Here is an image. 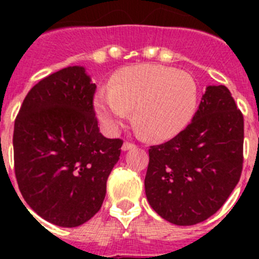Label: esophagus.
I'll use <instances>...</instances> for the list:
<instances>
[{
    "mask_svg": "<svg viewBox=\"0 0 259 259\" xmlns=\"http://www.w3.org/2000/svg\"><path fill=\"white\" fill-rule=\"evenodd\" d=\"M135 144L131 143V141H124V144H123L122 149L123 150H128V149H132V148H135Z\"/></svg>",
    "mask_w": 259,
    "mask_h": 259,
    "instance_id": "obj_1",
    "label": "esophagus"
}]
</instances>
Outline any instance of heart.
Instances as JSON below:
<instances>
[{"instance_id": "b5f03b06", "label": "heart", "mask_w": 259, "mask_h": 259, "mask_svg": "<svg viewBox=\"0 0 259 259\" xmlns=\"http://www.w3.org/2000/svg\"><path fill=\"white\" fill-rule=\"evenodd\" d=\"M198 87L192 75L159 65H136L114 75L110 88L96 97L105 127L116 131L132 110L135 123L153 140L182 132L193 118Z\"/></svg>"}]
</instances>
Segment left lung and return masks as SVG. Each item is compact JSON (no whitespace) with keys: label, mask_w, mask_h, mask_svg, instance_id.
I'll list each match as a JSON object with an SVG mask.
<instances>
[{"label":"left lung","mask_w":259,"mask_h":259,"mask_svg":"<svg viewBox=\"0 0 259 259\" xmlns=\"http://www.w3.org/2000/svg\"><path fill=\"white\" fill-rule=\"evenodd\" d=\"M244 116L224 85H210L192 122L167 143L150 146L145 193L158 215L178 226L206 221L239 183Z\"/></svg>","instance_id":"obj_1"}]
</instances>
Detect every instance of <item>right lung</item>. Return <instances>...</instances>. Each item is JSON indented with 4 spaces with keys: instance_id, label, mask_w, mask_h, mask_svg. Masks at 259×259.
<instances>
[{
    "instance_id": "add662e5",
    "label": "right lung",
    "mask_w": 259,
    "mask_h": 259,
    "mask_svg": "<svg viewBox=\"0 0 259 259\" xmlns=\"http://www.w3.org/2000/svg\"><path fill=\"white\" fill-rule=\"evenodd\" d=\"M95 93L83 67L62 68L32 87L14 123L20 193L36 214L59 227H77L101 209L120 155L123 140L100 134Z\"/></svg>"
}]
</instances>
